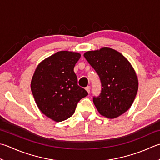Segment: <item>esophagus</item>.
Here are the masks:
<instances>
[{"label": "esophagus", "mask_w": 160, "mask_h": 160, "mask_svg": "<svg viewBox=\"0 0 160 160\" xmlns=\"http://www.w3.org/2000/svg\"><path fill=\"white\" fill-rule=\"evenodd\" d=\"M85 89L87 90V92H88V93H90V91H91V87H90V86H87L86 88H85Z\"/></svg>", "instance_id": "esophagus-1"}]
</instances>
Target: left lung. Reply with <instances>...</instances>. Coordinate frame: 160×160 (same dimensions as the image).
<instances>
[{"instance_id": "left-lung-1", "label": "left lung", "mask_w": 160, "mask_h": 160, "mask_svg": "<svg viewBox=\"0 0 160 160\" xmlns=\"http://www.w3.org/2000/svg\"><path fill=\"white\" fill-rule=\"evenodd\" d=\"M84 57L101 80V93L93 98L99 113L109 118L123 114L131 107L138 90V80L130 62L120 52L106 47L87 51Z\"/></svg>"}]
</instances>
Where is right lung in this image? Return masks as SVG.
Instances as JSON below:
<instances>
[{"mask_svg":"<svg viewBox=\"0 0 160 160\" xmlns=\"http://www.w3.org/2000/svg\"><path fill=\"white\" fill-rule=\"evenodd\" d=\"M80 54L59 51L38 65L31 90L39 109L52 120L60 122L73 114L78 102L88 95L78 84L73 68Z\"/></svg>","mask_w":160,"mask_h":160,"instance_id":"add662e5","label":"right lung"}]
</instances>
